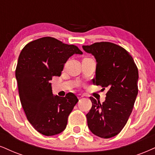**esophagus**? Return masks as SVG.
Wrapping results in <instances>:
<instances>
[{
  "label": "esophagus",
  "instance_id": "obj_1",
  "mask_svg": "<svg viewBox=\"0 0 155 155\" xmlns=\"http://www.w3.org/2000/svg\"><path fill=\"white\" fill-rule=\"evenodd\" d=\"M77 96H78V99H81V98H83L84 95H83V94H78Z\"/></svg>",
  "mask_w": 155,
  "mask_h": 155
}]
</instances>
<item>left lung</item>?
Here are the masks:
<instances>
[{"mask_svg":"<svg viewBox=\"0 0 155 155\" xmlns=\"http://www.w3.org/2000/svg\"><path fill=\"white\" fill-rule=\"evenodd\" d=\"M83 49L96 60L93 84L108 89L102 104L90 97L87 126L93 134L110 138L122 130L132 111L138 93V69L129 53L114 43L96 42Z\"/></svg>","mask_w":155,"mask_h":155,"instance_id":"8db88e82","label":"left lung"}]
</instances>
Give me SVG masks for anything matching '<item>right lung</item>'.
<instances>
[{"instance_id": "add662e5", "label": "right lung", "mask_w": 155, "mask_h": 155, "mask_svg": "<svg viewBox=\"0 0 155 155\" xmlns=\"http://www.w3.org/2000/svg\"><path fill=\"white\" fill-rule=\"evenodd\" d=\"M83 52L74 45L46 37L27 44L21 51L16 69L21 106L32 127L41 134L53 136L65 129L78 99L72 93L54 95L50 81L60 76L64 64Z\"/></svg>"}]
</instances>
